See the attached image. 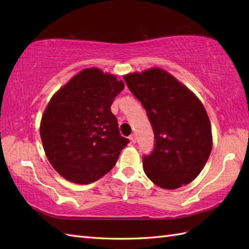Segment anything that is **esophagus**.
<instances>
[{"instance_id": "esophagus-1", "label": "esophagus", "mask_w": 249, "mask_h": 249, "mask_svg": "<svg viewBox=\"0 0 249 249\" xmlns=\"http://www.w3.org/2000/svg\"><path fill=\"white\" fill-rule=\"evenodd\" d=\"M129 139H130V141L133 142V143H136V141H137V136L135 135V134H133V135H130V137H129Z\"/></svg>"}]
</instances>
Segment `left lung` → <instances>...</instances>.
<instances>
[{
    "mask_svg": "<svg viewBox=\"0 0 249 249\" xmlns=\"http://www.w3.org/2000/svg\"><path fill=\"white\" fill-rule=\"evenodd\" d=\"M124 80L145 109L154 131V149L142 157L147 178L165 189L189 184L212 151V130L203 105L160 68L129 73Z\"/></svg>",
    "mask_w": 249,
    "mask_h": 249,
    "instance_id": "1",
    "label": "left lung"
}]
</instances>
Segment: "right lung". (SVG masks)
Instances as JSON below:
<instances>
[{
	"mask_svg": "<svg viewBox=\"0 0 249 249\" xmlns=\"http://www.w3.org/2000/svg\"><path fill=\"white\" fill-rule=\"evenodd\" d=\"M123 89V81L115 76L88 68L47 106L40 123L41 142L52 167L68 181H97L114 167L128 144L110 109Z\"/></svg>",
	"mask_w": 249,
	"mask_h": 249,
	"instance_id": "1",
	"label": "right lung"
}]
</instances>
